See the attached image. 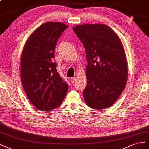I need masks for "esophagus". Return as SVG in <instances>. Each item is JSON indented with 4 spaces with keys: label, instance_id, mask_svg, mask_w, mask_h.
Returning <instances> with one entry per match:
<instances>
[{
    "label": "esophagus",
    "instance_id": "obj_1",
    "mask_svg": "<svg viewBox=\"0 0 149 149\" xmlns=\"http://www.w3.org/2000/svg\"><path fill=\"white\" fill-rule=\"evenodd\" d=\"M71 82H72V83H74L75 82V80H76V77H72V79H71Z\"/></svg>",
    "mask_w": 149,
    "mask_h": 149
}]
</instances>
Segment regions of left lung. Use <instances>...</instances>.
<instances>
[{"label":"left lung","mask_w":149,"mask_h":149,"mask_svg":"<svg viewBox=\"0 0 149 149\" xmlns=\"http://www.w3.org/2000/svg\"><path fill=\"white\" fill-rule=\"evenodd\" d=\"M86 49L87 84L86 104L93 109L110 107L126 86L128 65L124 48L117 33L107 25L83 24L73 28Z\"/></svg>","instance_id":"8db88e82"}]
</instances>
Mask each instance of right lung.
Segmentation results:
<instances>
[{
  "mask_svg": "<svg viewBox=\"0 0 149 149\" xmlns=\"http://www.w3.org/2000/svg\"><path fill=\"white\" fill-rule=\"evenodd\" d=\"M67 27L62 22L43 24L29 36L22 50L21 81L30 102L42 111L58 107L67 93L69 86L52 61L57 40Z\"/></svg>",
  "mask_w": 149,
  "mask_h": 149,
  "instance_id": "right-lung-1",
  "label": "right lung"
}]
</instances>
